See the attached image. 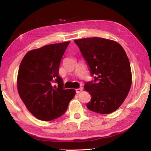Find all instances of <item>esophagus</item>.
Here are the masks:
<instances>
[{"mask_svg": "<svg viewBox=\"0 0 151 151\" xmlns=\"http://www.w3.org/2000/svg\"><path fill=\"white\" fill-rule=\"evenodd\" d=\"M76 93H80L82 91H83V88H79L78 89H76Z\"/></svg>", "mask_w": 151, "mask_h": 151, "instance_id": "esophagus-1", "label": "esophagus"}]
</instances>
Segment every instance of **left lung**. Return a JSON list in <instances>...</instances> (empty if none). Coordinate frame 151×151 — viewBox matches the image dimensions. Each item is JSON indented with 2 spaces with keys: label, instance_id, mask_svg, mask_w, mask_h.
I'll return each instance as SVG.
<instances>
[{
  "label": "left lung",
  "instance_id": "obj_1",
  "mask_svg": "<svg viewBox=\"0 0 151 151\" xmlns=\"http://www.w3.org/2000/svg\"><path fill=\"white\" fill-rule=\"evenodd\" d=\"M94 81L84 89L91 96L89 110L100 114L113 113L125 101L132 85L129 58L115 41L93 37L75 40Z\"/></svg>",
  "mask_w": 151,
  "mask_h": 151
}]
</instances>
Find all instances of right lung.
<instances>
[{
	"instance_id": "right-lung-1",
	"label": "right lung",
	"mask_w": 151,
	"mask_h": 151,
	"mask_svg": "<svg viewBox=\"0 0 151 151\" xmlns=\"http://www.w3.org/2000/svg\"><path fill=\"white\" fill-rule=\"evenodd\" d=\"M70 42L50 44L27 53L17 78L18 93L29 111L37 119L50 121L61 116L76 91L64 89L59 76L61 59ZM57 82V86H53Z\"/></svg>"
}]
</instances>
